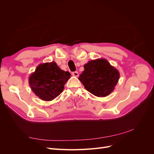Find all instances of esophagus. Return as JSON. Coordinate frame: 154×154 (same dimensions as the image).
Wrapping results in <instances>:
<instances>
[{
  "label": "esophagus",
  "instance_id": "1",
  "mask_svg": "<svg viewBox=\"0 0 154 154\" xmlns=\"http://www.w3.org/2000/svg\"><path fill=\"white\" fill-rule=\"evenodd\" d=\"M72 75L73 76H75V77H78L79 76V73L77 72V71H75V72H72Z\"/></svg>",
  "mask_w": 154,
  "mask_h": 154
}]
</instances>
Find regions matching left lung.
Here are the masks:
<instances>
[{"instance_id": "1", "label": "left lung", "mask_w": 154, "mask_h": 154, "mask_svg": "<svg viewBox=\"0 0 154 154\" xmlns=\"http://www.w3.org/2000/svg\"><path fill=\"white\" fill-rule=\"evenodd\" d=\"M78 79L85 89L97 97H105L112 92L119 79V72L104 58L92 60L84 65Z\"/></svg>"}]
</instances>
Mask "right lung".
<instances>
[{"instance_id":"1","label":"right lung","mask_w":154,"mask_h":154,"mask_svg":"<svg viewBox=\"0 0 154 154\" xmlns=\"http://www.w3.org/2000/svg\"><path fill=\"white\" fill-rule=\"evenodd\" d=\"M71 74L64 71L54 62L39 64L29 78V84L36 96L49 101L60 94Z\"/></svg>"}]
</instances>
